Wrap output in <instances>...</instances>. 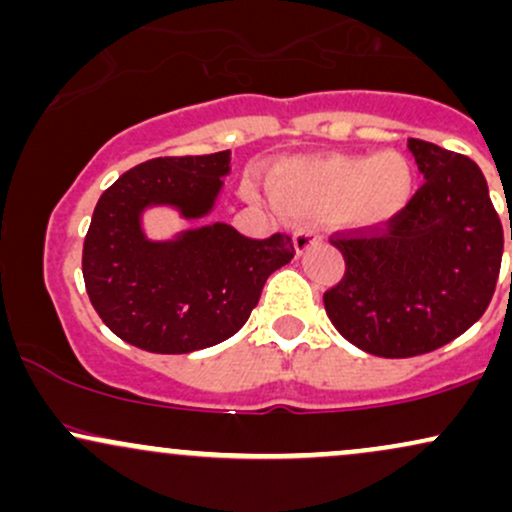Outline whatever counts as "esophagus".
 <instances>
[{
	"mask_svg": "<svg viewBox=\"0 0 512 512\" xmlns=\"http://www.w3.org/2000/svg\"><path fill=\"white\" fill-rule=\"evenodd\" d=\"M315 243H320V236H317L313 228H301V231L293 233V248H296L298 255H303Z\"/></svg>",
	"mask_w": 512,
	"mask_h": 512,
	"instance_id": "esophagus-1",
	"label": "esophagus"
}]
</instances>
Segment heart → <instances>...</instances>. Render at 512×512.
<instances>
[{"label":"heart","mask_w":512,"mask_h":512,"mask_svg":"<svg viewBox=\"0 0 512 512\" xmlns=\"http://www.w3.org/2000/svg\"><path fill=\"white\" fill-rule=\"evenodd\" d=\"M269 197L286 214H337L354 231H378L390 223L414 190V166L399 151L375 156L293 158L267 178Z\"/></svg>","instance_id":"heart-1"}]
</instances>
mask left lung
<instances>
[{
    "mask_svg": "<svg viewBox=\"0 0 512 512\" xmlns=\"http://www.w3.org/2000/svg\"><path fill=\"white\" fill-rule=\"evenodd\" d=\"M426 182L378 231L334 233L346 272L325 291L332 325L383 358L436 351L489 308L503 226L472 158L409 139ZM512 238V231H510Z\"/></svg>",
    "mask_w": 512,
    "mask_h": 512,
    "instance_id": "8db88e82",
    "label": "left lung"
}]
</instances>
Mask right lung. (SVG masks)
I'll use <instances>...</instances> for the list:
<instances>
[{
    "label": "right lung",
    "instance_id": "right-lung-1",
    "mask_svg": "<svg viewBox=\"0 0 512 512\" xmlns=\"http://www.w3.org/2000/svg\"><path fill=\"white\" fill-rule=\"evenodd\" d=\"M231 151L163 156L120 175L98 199L84 240L86 293L122 342L151 354H190L233 337L267 276L296 255L286 233L255 240L228 223L154 243L142 211L168 204L182 219L214 209Z\"/></svg>",
    "mask_w": 512,
    "mask_h": 512
}]
</instances>
